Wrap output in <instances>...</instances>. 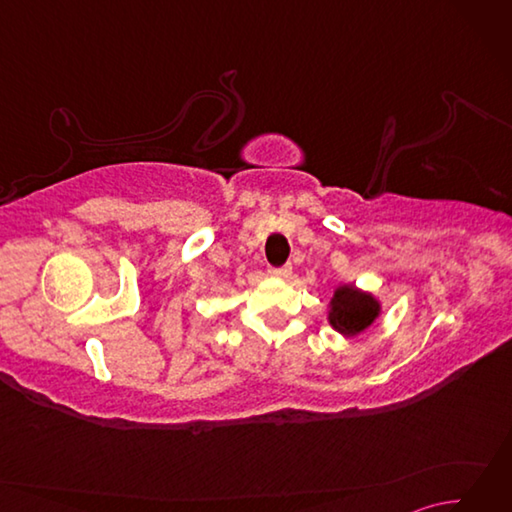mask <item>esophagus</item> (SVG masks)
Instances as JSON below:
<instances>
[{
  "label": "esophagus",
  "mask_w": 512,
  "mask_h": 512,
  "mask_svg": "<svg viewBox=\"0 0 512 512\" xmlns=\"http://www.w3.org/2000/svg\"><path fill=\"white\" fill-rule=\"evenodd\" d=\"M292 273L290 266H281V268H270V275L277 277V279H288Z\"/></svg>",
  "instance_id": "1"
}]
</instances>
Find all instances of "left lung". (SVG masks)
<instances>
[{
	"mask_svg": "<svg viewBox=\"0 0 512 512\" xmlns=\"http://www.w3.org/2000/svg\"><path fill=\"white\" fill-rule=\"evenodd\" d=\"M380 317V303L369 292L358 290L352 284L339 286L330 301L328 321L343 336L365 332Z\"/></svg>",
	"mask_w": 512,
	"mask_h": 512,
	"instance_id": "8db88e82",
	"label": "left lung"
}]
</instances>
